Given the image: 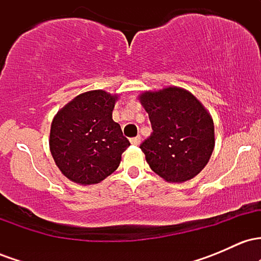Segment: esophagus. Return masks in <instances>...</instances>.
I'll return each mask as SVG.
<instances>
[{
    "label": "esophagus",
    "instance_id": "esophagus-1",
    "mask_svg": "<svg viewBox=\"0 0 261 261\" xmlns=\"http://www.w3.org/2000/svg\"><path fill=\"white\" fill-rule=\"evenodd\" d=\"M130 142L133 143V145H135V146L140 145V142H141V137H140V136L134 137V139H131V140H130Z\"/></svg>",
    "mask_w": 261,
    "mask_h": 261
}]
</instances>
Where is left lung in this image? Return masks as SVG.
I'll return each instance as SVG.
<instances>
[{
	"label": "left lung",
	"instance_id": "left-lung-1",
	"mask_svg": "<svg viewBox=\"0 0 261 261\" xmlns=\"http://www.w3.org/2000/svg\"><path fill=\"white\" fill-rule=\"evenodd\" d=\"M140 101L153 130L140 145L151 169L169 182L193 179L205 168L214 151L211 115L180 87L145 92Z\"/></svg>",
	"mask_w": 261,
	"mask_h": 261
}]
</instances>
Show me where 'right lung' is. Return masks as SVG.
<instances>
[{
	"label": "right lung",
	"mask_w": 261,
	"mask_h": 261,
	"mask_svg": "<svg viewBox=\"0 0 261 261\" xmlns=\"http://www.w3.org/2000/svg\"><path fill=\"white\" fill-rule=\"evenodd\" d=\"M118 95L101 89L77 95L55 115L50 152L66 178L77 184H97L118 169L130 142L113 120Z\"/></svg>",
	"instance_id": "add662e5"
}]
</instances>
